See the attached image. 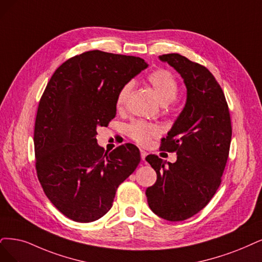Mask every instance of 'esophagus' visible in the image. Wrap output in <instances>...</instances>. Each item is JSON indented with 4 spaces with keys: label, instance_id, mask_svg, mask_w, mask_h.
<instances>
[{
    "label": "esophagus",
    "instance_id": "34e87169",
    "mask_svg": "<svg viewBox=\"0 0 262 262\" xmlns=\"http://www.w3.org/2000/svg\"><path fill=\"white\" fill-rule=\"evenodd\" d=\"M140 156H141V160L144 161V159H146V157L148 156V153L144 150H140Z\"/></svg>",
    "mask_w": 262,
    "mask_h": 262
}]
</instances>
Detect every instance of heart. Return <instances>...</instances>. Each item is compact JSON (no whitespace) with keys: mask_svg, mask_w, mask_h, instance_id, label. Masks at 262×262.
Masks as SVG:
<instances>
[{"mask_svg":"<svg viewBox=\"0 0 262 262\" xmlns=\"http://www.w3.org/2000/svg\"><path fill=\"white\" fill-rule=\"evenodd\" d=\"M147 80L152 86L153 91L158 95L163 104L170 103L176 99L178 95V82L171 72L166 69H158L151 72ZM134 90V82L125 83L118 92L115 99L116 109L122 110L127 103L132 92ZM128 137L141 146H146L153 137H157L160 129L156 124L147 123L144 121H135L127 126Z\"/></svg>","mask_w":262,"mask_h":262,"instance_id":"obj_1","label":"heart"}]
</instances>
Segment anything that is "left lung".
Returning <instances> with one entry per match:
<instances>
[{"mask_svg": "<svg viewBox=\"0 0 262 262\" xmlns=\"http://www.w3.org/2000/svg\"><path fill=\"white\" fill-rule=\"evenodd\" d=\"M180 73L187 102L160 150L176 152L177 161L150 154L157 182L146 191L148 204L159 217L182 221L194 216L215 195L229 157L232 126L224 91L206 67L179 54L160 56Z\"/></svg>", "mask_w": 262, "mask_h": 262, "instance_id": "left-lung-1", "label": "left lung"}]
</instances>
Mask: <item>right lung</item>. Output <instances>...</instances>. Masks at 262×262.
Returning a JSON list of instances; mask_svg holds the SVG:
<instances>
[{"label":"right lung","mask_w":262,"mask_h":262,"mask_svg":"<svg viewBox=\"0 0 262 262\" xmlns=\"http://www.w3.org/2000/svg\"><path fill=\"white\" fill-rule=\"evenodd\" d=\"M147 67L139 57L90 51L64 61L46 85L34 124L36 175L48 200L73 221L104 216L140 163L132 143L104 152L96 128L108 126L119 90Z\"/></svg>","instance_id":"obj_1"}]
</instances>
